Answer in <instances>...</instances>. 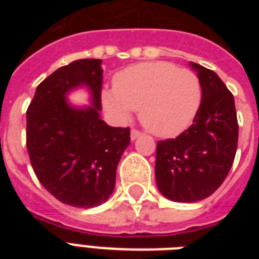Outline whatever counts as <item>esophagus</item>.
<instances>
[{
    "mask_svg": "<svg viewBox=\"0 0 259 259\" xmlns=\"http://www.w3.org/2000/svg\"><path fill=\"white\" fill-rule=\"evenodd\" d=\"M140 136H141V132H138V130L133 129L130 132V140H132V141H136Z\"/></svg>",
    "mask_w": 259,
    "mask_h": 259,
    "instance_id": "esophagus-1",
    "label": "esophagus"
}]
</instances>
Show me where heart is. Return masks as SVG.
Listing matches in <instances>:
<instances>
[{
    "label": "heart",
    "mask_w": 259,
    "mask_h": 259,
    "mask_svg": "<svg viewBox=\"0 0 259 259\" xmlns=\"http://www.w3.org/2000/svg\"><path fill=\"white\" fill-rule=\"evenodd\" d=\"M103 109L118 123L138 110L140 121L160 137L180 134L191 125L201 101L199 78L166 62L141 63L114 76L113 90L101 94Z\"/></svg>",
    "instance_id": "1"
}]
</instances>
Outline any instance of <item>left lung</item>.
I'll list each match as a JSON object with an SVG mask.
<instances>
[{
	"label": "left lung",
	"instance_id": "obj_1",
	"mask_svg": "<svg viewBox=\"0 0 259 259\" xmlns=\"http://www.w3.org/2000/svg\"><path fill=\"white\" fill-rule=\"evenodd\" d=\"M201 87L193 123L176 138L157 142L156 183L169 200L195 203L212 195L229 175L238 145L235 102L222 79L189 63Z\"/></svg>",
	"mask_w": 259,
	"mask_h": 259
}]
</instances>
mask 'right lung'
Segmentation results:
<instances>
[{
  "label": "right lung",
  "mask_w": 259,
  "mask_h": 259,
  "mask_svg": "<svg viewBox=\"0 0 259 259\" xmlns=\"http://www.w3.org/2000/svg\"><path fill=\"white\" fill-rule=\"evenodd\" d=\"M102 60L82 59L60 67L36 89L26 111V148L44 188L64 204L93 208L115 187L129 127H111L101 119ZM84 87L91 105L74 106L66 95Z\"/></svg>",
  "instance_id": "add662e5"
}]
</instances>
